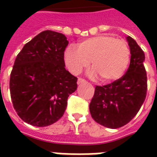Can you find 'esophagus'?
<instances>
[{
    "label": "esophagus",
    "mask_w": 157,
    "mask_h": 157,
    "mask_svg": "<svg viewBox=\"0 0 157 157\" xmlns=\"http://www.w3.org/2000/svg\"><path fill=\"white\" fill-rule=\"evenodd\" d=\"M84 82H86V81L82 78H78V80H77V84H78V85L84 83Z\"/></svg>",
    "instance_id": "1"
}]
</instances>
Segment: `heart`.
Returning a JSON list of instances; mask_svg holds the SVG:
<instances>
[{"label": "heart", "instance_id": "obj_1", "mask_svg": "<svg viewBox=\"0 0 157 157\" xmlns=\"http://www.w3.org/2000/svg\"><path fill=\"white\" fill-rule=\"evenodd\" d=\"M129 46L123 40L110 35H98L81 40L78 47L69 45L64 52V63L72 74H79L92 63V76L103 81L121 78L129 61Z\"/></svg>", "mask_w": 157, "mask_h": 157}]
</instances>
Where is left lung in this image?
<instances>
[{
    "mask_svg": "<svg viewBox=\"0 0 157 157\" xmlns=\"http://www.w3.org/2000/svg\"><path fill=\"white\" fill-rule=\"evenodd\" d=\"M130 63L124 76L112 83L97 86L90 103L91 117L97 123L117 129L129 123L141 108L147 95V78L144 52L130 36Z\"/></svg>",
    "mask_w": 157,
    "mask_h": 157,
    "instance_id": "left-lung-1",
    "label": "left lung"
}]
</instances>
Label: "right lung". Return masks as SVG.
<instances>
[{
	"label": "right lung",
	"instance_id": "obj_1",
	"mask_svg": "<svg viewBox=\"0 0 157 157\" xmlns=\"http://www.w3.org/2000/svg\"><path fill=\"white\" fill-rule=\"evenodd\" d=\"M68 40L62 33L46 30L25 44L16 57L10 79L13 108L23 121L45 127L64 114L77 78L65 69Z\"/></svg>",
	"mask_w": 157,
	"mask_h": 157
}]
</instances>
